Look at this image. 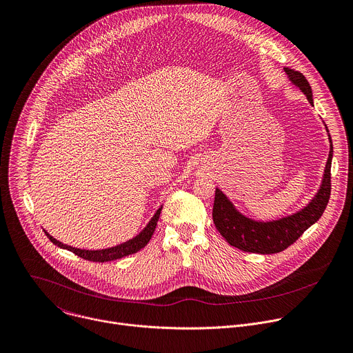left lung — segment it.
<instances>
[{
    "instance_id": "1",
    "label": "left lung",
    "mask_w": 353,
    "mask_h": 353,
    "mask_svg": "<svg viewBox=\"0 0 353 353\" xmlns=\"http://www.w3.org/2000/svg\"><path fill=\"white\" fill-rule=\"evenodd\" d=\"M290 81L298 87L307 98L309 103L313 105L312 87L306 77L294 69L285 68ZM328 133V129L325 126ZM330 140V154L325 163L323 180L319 191L310 199V202L299 209L298 212L280 217L277 220L261 221L254 220L243 214L232 202L225 196L220 188L214 191V203H213V221L223 239L232 247H236L245 252L254 254H277L287 250L294 244L302 234L314 224L323 214L331 192V161H332V143Z\"/></svg>"
}]
</instances>
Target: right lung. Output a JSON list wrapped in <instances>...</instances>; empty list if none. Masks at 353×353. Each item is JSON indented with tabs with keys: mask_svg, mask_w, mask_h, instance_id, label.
Here are the masks:
<instances>
[{
	"mask_svg": "<svg viewBox=\"0 0 353 353\" xmlns=\"http://www.w3.org/2000/svg\"><path fill=\"white\" fill-rule=\"evenodd\" d=\"M161 210H162V206L155 212V214L152 216V219L148 221V224L144 227V230L139 234V236H136L134 239L121 244V245H116V247H112V248H106V250H95V251H90V250H80V248H73L70 245H66V244H62L61 241L55 240L52 236H50V234L44 230L46 236L50 239V241L55 245H58L59 248L62 250H68L70 252H73L74 255L85 259V261H91V262H109V261H116V259H121V258H125L128 255H132V254H136L139 252L141 248H144L151 237L152 234L157 228V223H158V219H159V214H161Z\"/></svg>",
	"mask_w": 353,
	"mask_h": 353,
	"instance_id": "1",
	"label": "right lung"
}]
</instances>
